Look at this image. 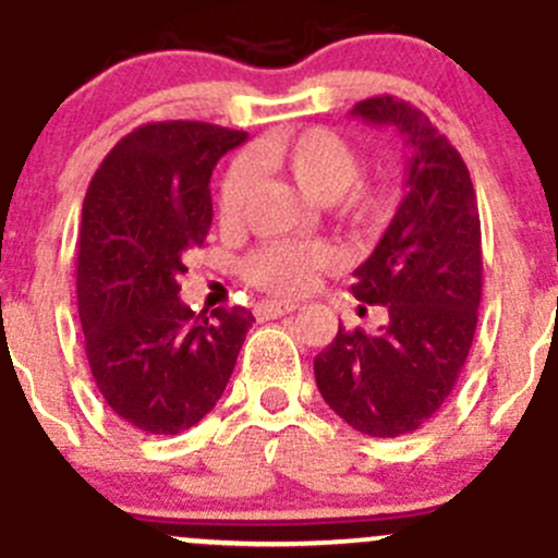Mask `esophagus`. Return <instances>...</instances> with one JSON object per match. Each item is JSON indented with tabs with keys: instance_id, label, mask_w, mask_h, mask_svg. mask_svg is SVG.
<instances>
[{
	"instance_id": "1",
	"label": "esophagus",
	"mask_w": 558,
	"mask_h": 558,
	"mask_svg": "<svg viewBox=\"0 0 558 558\" xmlns=\"http://www.w3.org/2000/svg\"><path fill=\"white\" fill-rule=\"evenodd\" d=\"M296 307H300L296 302L267 300V302H258L256 315H258V320H267V318H278V315H286V313H294Z\"/></svg>"
}]
</instances>
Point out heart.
<instances>
[{
	"mask_svg": "<svg viewBox=\"0 0 558 558\" xmlns=\"http://www.w3.org/2000/svg\"><path fill=\"white\" fill-rule=\"evenodd\" d=\"M245 166L251 172L289 178L315 202L340 199L356 221H375L391 205L388 191L356 185L362 178V156L345 137L324 126L258 140ZM251 191V174L244 167H232L218 196V218L223 227L234 229L245 221ZM335 264V247L318 240H272L245 258V278L269 294L300 296Z\"/></svg>",
	"mask_w": 558,
	"mask_h": 558,
	"instance_id": "1",
	"label": "heart"
}]
</instances>
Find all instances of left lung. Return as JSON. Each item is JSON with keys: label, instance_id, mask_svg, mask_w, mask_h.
I'll return each instance as SVG.
<instances>
[{"label": "left lung", "instance_id": "1", "mask_svg": "<svg viewBox=\"0 0 558 558\" xmlns=\"http://www.w3.org/2000/svg\"><path fill=\"white\" fill-rule=\"evenodd\" d=\"M351 116L397 129L410 150L402 202L351 286L362 305H384L388 320L375 335L340 326L313 369L345 424L399 437L446 404L470 353L483 289L481 216L464 159L418 107L373 97Z\"/></svg>", "mask_w": 558, "mask_h": 558}]
</instances>
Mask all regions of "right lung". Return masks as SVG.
<instances>
[{
  "label": "right lung",
  "mask_w": 558,
  "mask_h": 558,
  "mask_svg": "<svg viewBox=\"0 0 558 558\" xmlns=\"http://www.w3.org/2000/svg\"><path fill=\"white\" fill-rule=\"evenodd\" d=\"M245 132L161 121L129 132L94 172L77 238L86 356L112 413L148 435L199 424L232 378L253 315L180 300L185 256L213 223L210 174Z\"/></svg>",
  "instance_id": "right-lung-1"
}]
</instances>
